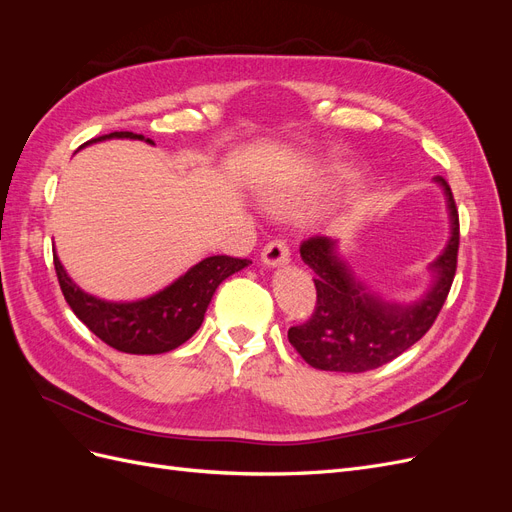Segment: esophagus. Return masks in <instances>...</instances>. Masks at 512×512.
<instances>
[{"mask_svg":"<svg viewBox=\"0 0 512 512\" xmlns=\"http://www.w3.org/2000/svg\"><path fill=\"white\" fill-rule=\"evenodd\" d=\"M260 260L265 262L267 267H282L290 260L288 243L284 239H273L265 245V250L260 254Z\"/></svg>","mask_w":512,"mask_h":512,"instance_id":"obj_1","label":"esophagus"}]
</instances>
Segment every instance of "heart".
Masks as SVG:
<instances>
[{
	"label": "heart",
	"instance_id": "1",
	"mask_svg": "<svg viewBox=\"0 0 512 512\" xmlns=\"http://www.w3.org/2000/svg\"><path fill=\"white\" fill-rule=\"evenodd\" d=\"M344 181H346V175H342V173L309 179L307 183L299 185V188H292L290 192H284L282 200H286V203H307V200H318V198L329 196L335 190L342 188Z\"/></svg>",
	"mask_w": 512,
	"mask_h": 512
}]
</instances>
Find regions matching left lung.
<instances>
[{"label": "left lung", "mask_w": 512, "mask_h": 512, "mask_svg": "<svg viewBox=\"0 0 512 512\" xmlns=\"http://www.w3.org/2000/svg\"><path fill=\"white\" fill-rule=\"evenodd\" d=\"M446 196L451 237L431 262L433 282L414 303H389L356 280L339 256L337 241L312 237L301 243V258L316 273V307L305 324L288 329V342L305 363L324 371L361 374L389 363L421 339L436 322L457 271L459 213L448 183L436 177Z\"/></svg>", "instance_id": "1"}]
</instances>
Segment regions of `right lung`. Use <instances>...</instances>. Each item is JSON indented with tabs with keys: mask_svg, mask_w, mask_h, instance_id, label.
Segmentation results:
<instances>
[{
	"mask_svg": "<svg viewBox=\"0 0 512 512\" xmlns=\"http://www.w3.org/2000/svg\"><path fill=\"white\" fill-rule=\"evenodd\" d=\"M106 138H132L153 145L149 138L134 132H111L89 143L106 141ZM53 262L61 292L76 318L104 344L128 354H162L188 342L203 324L218 286L232 273L250 265L247 258L209 256L151 297L115 303L98 299L76 286L57 254H53Z\"/></svg>",
	"mask_w": 512,
	"mask_h": 512,
	"instance_id": "right-lung-1",
	"label": "right lung"
}]
</instances>
